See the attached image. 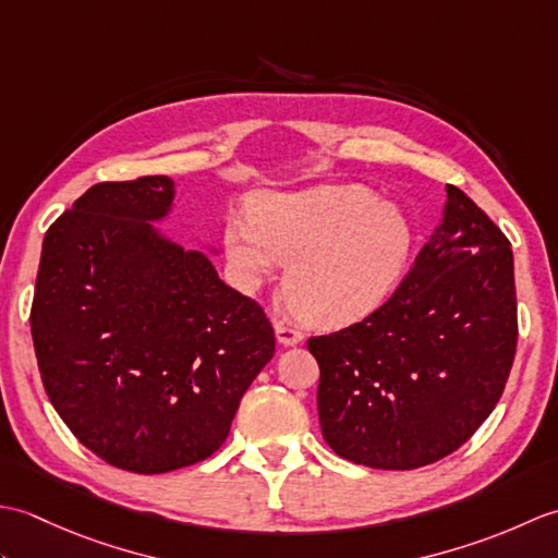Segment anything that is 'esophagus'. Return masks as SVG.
<instances>
[{
  "label": "esophagus",
  "instance_id": "1",
  "mask_svg": "<svg viewBox=\"0 0 558 558\" xmlns=\"http://www.w3.org/2000/svg\"><path fill=\"white\" fill-rule=\"evenodd\" d=\"M276 338H278L280 345L288 348V345H298V342H302L304 333L290 322V318H278V322H276Z\"/></svg>",
  "mask_w": 558,
  "mask_h": 558
}]
</instances>
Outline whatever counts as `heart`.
<instances>
[{
  "mask_svg": "<svg viewBox=\"0 0 558 558\" xmlns=\"http://www.w3.org/2000/svg\"><path fill=\"white\" fill-rule=\"evenodd\" d=\"M252 220L225 225V252L246 286L286 260V292L314 326L342 328L374 314L408 266L414 232L405 213L364 186H318L258 196Z\"/></svg>",
  "mask_w": 558,
  "mask_h": 558,
  "instance_id": "obj_1",
  "label": "heart"
}]
</instances>
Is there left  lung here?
Listing matches in <instances>:
<instances>
[{"label": "left lung", "mask_w": 558, "mask_h": 558, "mask_svg": "<svg viewBox=\"0 0 558 558\" xmlns=\"http://www.w3.org/2000/svg\"><path fill=\"white\" fill-rule=\"evenodd\" d=\"M441 225L374 314L310 338L318 422L340 458L414 470L489 417L518 345L513 252L475 201L446 186Z\"/></svg>", "instance_id": "left-lung-1"}]
</instances>
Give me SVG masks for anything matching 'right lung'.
<instances>
[{
	"mask_svg": "<svg viewBox=\"0 0 558 558\" xmlns=\"http://www.w3.org/2000/svg\"><path fill=\"white\" fill-rule=\"evenodd\" d=\"M172 198L162 174L90 186L47 230L31 306L52 408L88 450L138 475L216 453L276 352L264 310L153 228Z\"/></svg>",
	"mask_w": 558,
	"mask_h": 558,
	"instance_id": "right-lung-1",
	"label": "right lung"
}]
</instances>
